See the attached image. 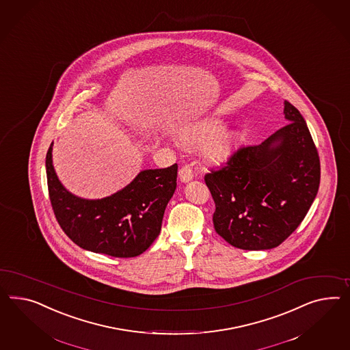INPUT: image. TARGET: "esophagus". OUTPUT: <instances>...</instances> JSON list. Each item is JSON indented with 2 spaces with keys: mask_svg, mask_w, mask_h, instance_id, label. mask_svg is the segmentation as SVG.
Listing matches in <instances>:
<instances>
[{
  "mask_svg": "<svg viewBox=\"0 0 350 350\" xmlns=\"http://www.w3.org/2000/svg\"><path fill=\"white\" fill-rule=\"evenodd\" d=\"M178 176H180V180H182V182H189V180L193 178L192 168H191L189 165H187V164H186V165H182L180 170H178Z\"/></svg>",
  "mask_w": 350,
  "mask_h": 350,
  "instance_id": "obj_1",
  "label": "esophagus"
}]
</instances>
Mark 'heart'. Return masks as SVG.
<instances>
[{"label":"heart","mask_w":350,"mask_h":350,"mask_svg":"<svg viewBox=\"0 0 350 350\" xmlns=\"http://www.w3.org/2000/svg\"><path fill=\"white\" fill-rule=\"evenodd\" d=\"M206 150L213 159H221L227 155L238 139V135L233 130L223 129V123L219 121H208L199 123L186 130L182 140L187 145H201L208 139Z\"/></svg>","instance_id":"heart-1"}]
</instances>
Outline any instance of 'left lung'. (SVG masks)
Here are the masks:
<instances>
[{
	"label": "left lung",
	"instance_id": "8db88e82",
	"mask_svg": "<svg viewBox=\"0 0 350 350\" xmlns=\"http://www.w3.org/2000/svg\"><path fill=\"white\" fill-rule=\"evenodd\" d=\"M288 124L258 145L242 146L205 174L215 202L213 223L229 245L278 247L311 208L320 186V158L302 114L284 102Z\"/></svg>",
	"mask_w": 350,
	"mask_h": 350
}]
</instances>
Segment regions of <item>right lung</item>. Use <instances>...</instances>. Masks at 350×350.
Returning a JSON list of instances; mask_svg holds the SVG:
<instances>
[{"mask_svg":"<svg viewBox=\"0 0 350 350\" xmlns=\"http://www.w3.org/2000/svg\"><path fill=\"white\" fill-rule=\"evenodd\" d=\"M52 145L46 157L48 192L66 236L95 254L126 258L145 252L161 233L164 211L177 187L178 165L142 170L131 183L108 198L81 199L58 180Z\"/></svg>","mask_w":350,"mask_h":350,"instance_id":"1","label":"right lung"}]
</instances>
